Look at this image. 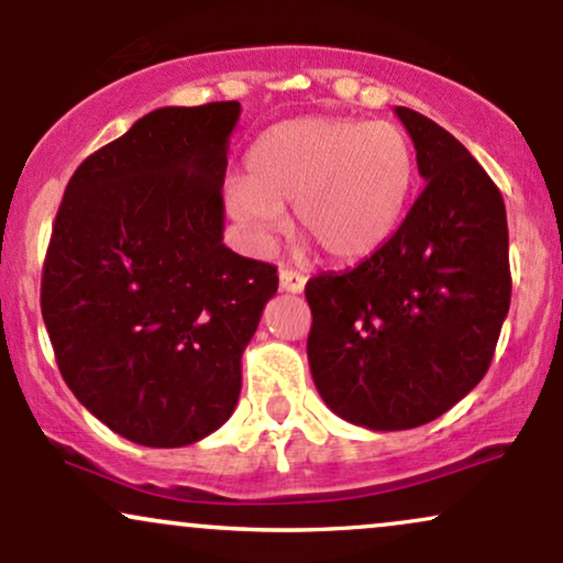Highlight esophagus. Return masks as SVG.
Here are the masks:
<instances>
[{"instance_id":"esophagus-1","label":"esophagus","mask_w":563,"mask_h":563,"mask_svg":"<svg viewBox=\"0 0 563 563\" xmlns=\"http://www.w3.org/2000/svg\"><path fill=\"white\" fill-rule=\"evenodd\" d=\"M303 286H307V277L301 273H296V269H280V290H286V294H301Z\"/></svg>"}]
</instances>
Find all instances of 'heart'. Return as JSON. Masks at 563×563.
Listing matches in <instances>:
<instances>
[{"instance_id":"obj_1","label":"heart","mask_w":563,"mask_h":563,"mask_svg":"<svg viewBox=\"0 0 563 563\" xmlns=\"http://www.w3.org/2000/svg\"><path fill=\"white\" fill-rule=\"evenodd\" d=\"M416 183V153L391 121L309 115L269 126L245 156V177L230 179V214L256 241L283 228L294 206L331 260L378 251L402 222Z\"/></svg>"}]
</instances>
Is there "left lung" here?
Listing matches in <instances>:
<instances>
[{"label":"left lung","instance_id":"8db88e82","mask_svg":"<svg viewBox=\"0 0 563 563\" xmlns=\"http://www.w3.org/2000/svg\"><path fill=\"white\" fill-rule=\"evenodd\" d=\"M423 190L357 267L307 283L309 371L322 402L371 431L416 429L484 378L510 307L506 203L448 129L394 108Z\"/></svg>","mask_w":563,"mask_h":563}]
</instances>
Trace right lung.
I'll return each instance as SVG.
<instances>
[{"instance_id":"1","label":"right lung","mask_w":563,"mask_h":563,"mask_svg":"<svg viewBox=\"0 0 563 563\" xmlns=\"http://www.w3.org/2000/svg\"><path fill=\"white\" fill-rule=\"evenodd\" d=\"M241 102L158 108L74 172L42 273V318L76 399L145 448L214 434L277 269L222 243Z\"/></svg>"}]
</instances>
